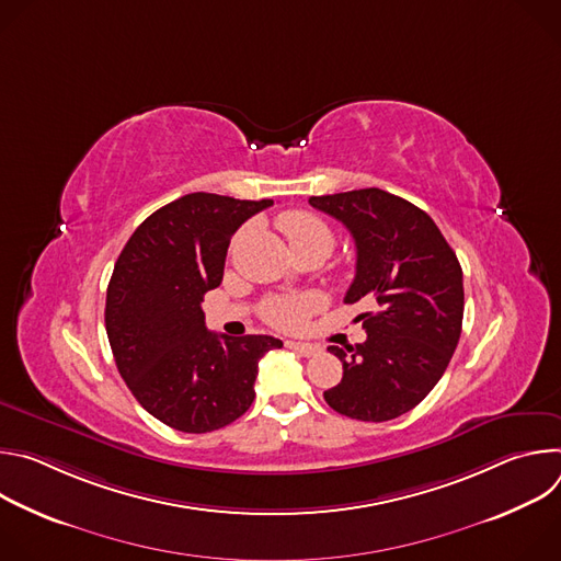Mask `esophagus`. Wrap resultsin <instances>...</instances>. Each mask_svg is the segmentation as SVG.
Here are the masks:
<instances>
[{
  "instance_id": "1",
  "label": "esophagus",
  "mask_w": 561,
  "mask_h": 561,
  "mask_svg": "<svg viewBox=\"0 0 561 561\" xmlns=\"http://www.w3.org/2000/svg\"><path fill=\"white\" fill-rule=\"evenodd\" d=\"M286 346H288V348H293V351H297V353H299V355H304V357H314V355L322 353V348H319L317 344H304V342H286Z\"/></svg>"
}]
</instances>
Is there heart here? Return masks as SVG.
<instances>
[{"mask_svg": "<svg viewBox=\"0 0 561 561\" xmlns=\"http://www.w3.org/2000/svg\"><path fill=\"white\" fill-rule=\"evenodd\" d=\"M279 230L286 234L293 251L304 255H322L327 257L335 247L333 228L314 213L308 210H288L277 217ZM327 304L324 295L306 293V295H284L271 297L262 306V317L275 329L297 331L306 324V319Z\"/></svg>", "mask_w": 561, "mask_h": 561, "instance_id": "heart-1", "label": "heart"}]
</instances>
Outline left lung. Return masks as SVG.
<instances>
[{"instance_id": "1", "label": "left lung", "mask_w": 561, "mask_h": 561, "mask_svg": "<svg viewBox=\"0 0 561 561\" xmlns=\"http://www.w3.org/2000/svg\"><path fill=\"white\" fill-rule=\"evenodd\" d=\"M340 219L357 249L344 301H370L366 342L329 346L344 366L327 404L359 422H388L413 411L442 379L461 335L463 279L455 251L415 204L379 188L310 197Z\"/></svg>"}]
</instances>
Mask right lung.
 Returning <instances> with one entry per match:
<instances>
[{"mask_svg":"<svg viewBox=\"0 0 561 561\" xmlns=\"http://www.w3.org/2000/svg\"><path fill=\"white\" fill-rule=\"evenodd\" d=\"M273 199L184 195L146 217L115 262L106 333L137 402L182 433H210L255 399L260 359L282 348L271 335L226 337L206 329L204 295L221 284L230 237Z\"/></svg>","mask_w":561,"mask_h":561,"instance_id":"obj_1","label":"right lung"}]
</instances>
